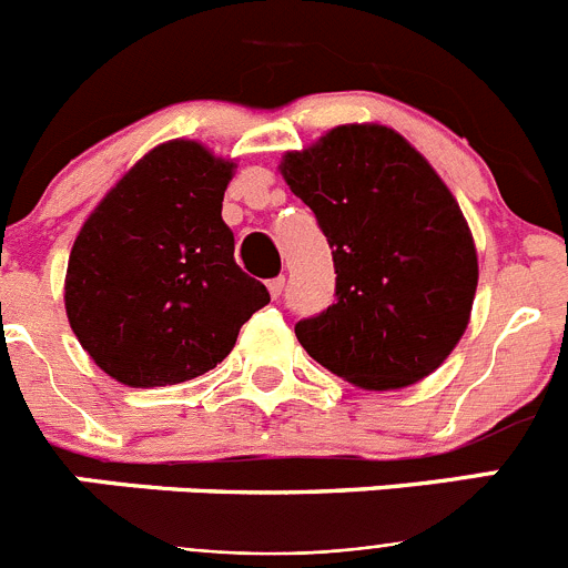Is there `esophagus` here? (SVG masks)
Segmentation results:
<instances>
[{"instance_id":"34e87169","label":"esophagus","mask_w":568,"mask_h":568,"mask_svg":"<svg viewBox=\"0 0 568 568\" xmlns=\"http://www.w3.org/2000/svg\"><path fill=\"white\" fill-rule=\"evenodd\" d=\"M284 287H287L284 275H278V278H270V284H267V290H270V295H273V298H281V295H284Z\"/></svg>"}]
</instances>
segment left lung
<instances>
[{"instance_id": "1", "label": "left lung", "mask_w": 568, "mask_h": 568, "mask_svg": "<svg viewBox=\"0 0 568 568\" xmlns=\"http://www.w3.org/2000/svg\"><path fill=\"white\" fill-rule=\"evenodd\" d=\"M281 173L315 213L335 264L333 307L295 324L301 346L364 389L438 369L469 324L478 255L453 193L381 124H341Z\"/></svg>"}]
</instances>
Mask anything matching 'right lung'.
Here are the masks:
<instances>
[{"mask_svg":"<svg viewBox=\"0 0 568 568\" xmlns=\"http://www.w3.org/2000/svg\"><path fill=\"white\" fill-rule=\"evenodd\" d=\"M233 162L199 142L150 150L79 230L64 310L79 344L110 378L168 386L224 361L270 301L235 264L222 219Z\"/></svg>","mask_w":568,"mask_h":568,"instance_id":"obj_1","label":"right lung"}]
</instances>
